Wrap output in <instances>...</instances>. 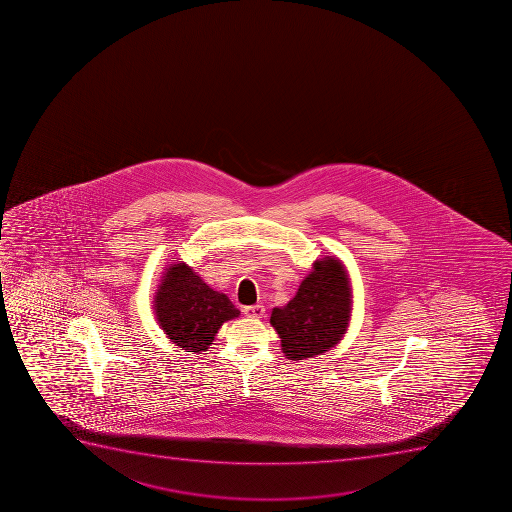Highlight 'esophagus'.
<instances>
[{
    "label": "esophagus",
    "instance_id": "obj_1",
    "mask_svg": "<svg viewBox=\"0 0 512 512\" xmlns=\"http://www.w3.org/2000/svg\"><path fill=\"white\" fill-rule=\"evenodd\" d=\"M243 314L250 317V319H264L265 307L264 305H250V307H243Z\"/></svg>",
    "mask_w": 512,
    "mask_h": 512
}]
</instances>
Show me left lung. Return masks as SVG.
I'll return each mask as SVG.
<instances>
[{"label":"left lung","instance_id":"8db88e82","mask_svg":"<svg viewBox=\"0 0 512 512\" xmlns=\"http://www.w3.org/2000/svg\"><path fill=\"white\" fill-rule=\"evenodd\" d=\"M352 290L344 265L335 257L317 260L294 299L275 307L270 324L289 360L324 354L339 344L349 327Z\"/></svg>","mask_w":512,"mask_h":512}]
</instances>
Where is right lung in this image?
<instances>
[{
    "label": "right lung",
    "mask_w": 512,
    "mask_h": 512,
    "mask_svg": "<svg viewBox=\"0 0 512 512\" xmlns=\"http://www.w3.org/2000/svg\"><path fill=\"white\" fill-rule=\"evenodd\" d=\"M158 324L168 339L185 352H205L223 322L235 319L240 310L227 295L210 289L187 264L165 270L153 300Z\"/></svg>",
    "instance_id": "1"
}]
</instances>
